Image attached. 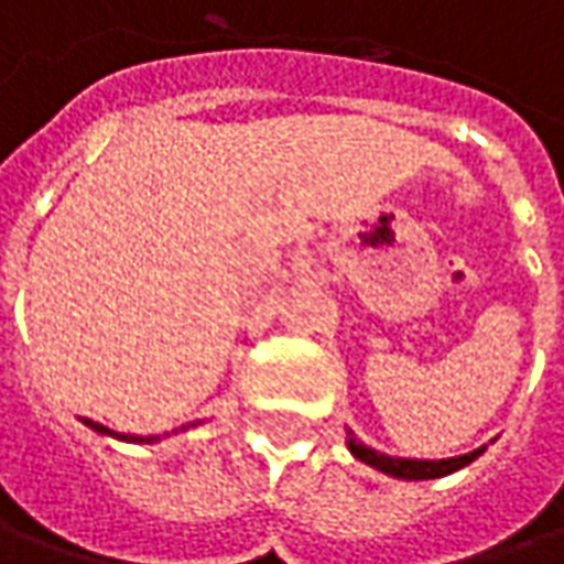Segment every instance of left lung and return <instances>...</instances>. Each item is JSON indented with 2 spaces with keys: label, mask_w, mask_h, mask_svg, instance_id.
<instances>
[{
  "label": "left lung",
  "mask_w": 564,
  "mask_h": 564,
  "mask_svg": "<svg viewBox=\"0 0 564 564\" xmlns=\"http://www.w3.org/2000/svg\"><path fill=\"white\" fill-rule=\"evenodd\" d=\"M348 448H351V455H355L358 462L377 467V470L389 474V477H399V480H433V477H445V474H452V470H458V467L470 465L477 455H484V448H474V452H467V455H458V458H440V462L392 458V455H382L377 448L360 443L351 430H348Z\"/></svg>",
  "instance_id": "8db88e82"
}]
</instances>
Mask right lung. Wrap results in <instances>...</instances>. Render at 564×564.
<instances>
[{
	"label": "right lung",
	"mask_w": 564,
	"mask_h": 564,
	"mask_svg": "<svg viewBox=\"0 0 564 564\" xmlns=\"http://www.w3.org/2000/svg\"><path fill=\"white\" fill-rule=\"evenodd\" d=\"M90 430H97L102 436H116V440H124V443H156L160 436H128V433H116V430H109V426H102V423H94V421H84ZM187 426H194V423H187ZM182 426V430H187Z\"/></svg>",
	"instance_id": "1"
}]
</instances>
